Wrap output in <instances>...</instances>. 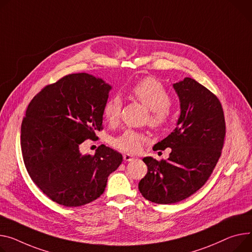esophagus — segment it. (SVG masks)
Masks as SVG:
<instances>
[{
    "instance_id": "obj_1",
    "label": "esophagus",
    "mask_w": 252,
    "mask_h": 252,
    "mask_svg": "<svg viewBox=\"0 0 252 252\" xmlns=\"http://www.w3.org/2000/svg\"><path fill=\"white\" fill-rule=\"evenodd\" d=\"M123 158H124L125 161H131V160L134 159V158H133L132 156H130V154H128V153H125V154H124Z\"/></svg>"
}]
</instances>
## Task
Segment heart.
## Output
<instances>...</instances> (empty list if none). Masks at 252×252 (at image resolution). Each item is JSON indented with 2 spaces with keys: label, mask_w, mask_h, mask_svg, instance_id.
<instances>
[{
  "label": "heart",
  "mask_w": 252,
  "mask_h": 252,
  "mask_svg": "<svg viewBox=\"0 0 252 252\" xmlns=\"http://www.w3.org/2000/svg\"><path fill=\"white\" fill-rule=\"evenodd\" d=\"M131 94L135 99L149 109L148 122L153 127H163L170 118L169 106L171 96L164 86L154 77L147 76L139 80L131 87ZM123 102L119 94H112L103 105L105 119L114 124L120 118ZM146 137L141 132L127 129L123 133L112 138L111 144L114 148L127 153L138 152Z\"/></svg>",
  "instance_id": "heart-1"
}]
</instances>
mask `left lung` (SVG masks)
<instances>
[{
  "mask_svg": "<svg viewBox=\"0 0 252 252\" xmlns=\"http://www.w3.org/2000/svg\"><path fill=\"white\" fill-rule=\"evenodd\" d=\"M181 102L177 127L153 150L171 148L169 158H144L147 173L142 196L157 204H175L200 189L211 177L224 145L226 124L217 95L190 77L173 85Z\"/></svg>",
  "mask_w": 252,
  "mask_h": 252,
  "instance_id": "8db88e82",
  "label": "left lung"
}]
</instances>
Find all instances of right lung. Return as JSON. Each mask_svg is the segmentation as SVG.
Returning a JSON list of instances; mask_svg holds the SVG:
<instances>
[{
  "mask_svg": "<svg viewBox=\"0 0 252 252\" xmlns=\"http://www.w3.org/2000/svg\"><path fill=\"white\" fill-rule=\"evenodd\" d=\"M111 86L89 73L62 77L38 93L21 125V148L31 180L53 202L80 207L98 199L122 154L104 144L92 154L80 145L103 129Z\"/></svg>",
  "mask_w": 252,
  "mask_h": 252,
  "instance_id": "1",
  "label": "right lung"
}]
</instances>
